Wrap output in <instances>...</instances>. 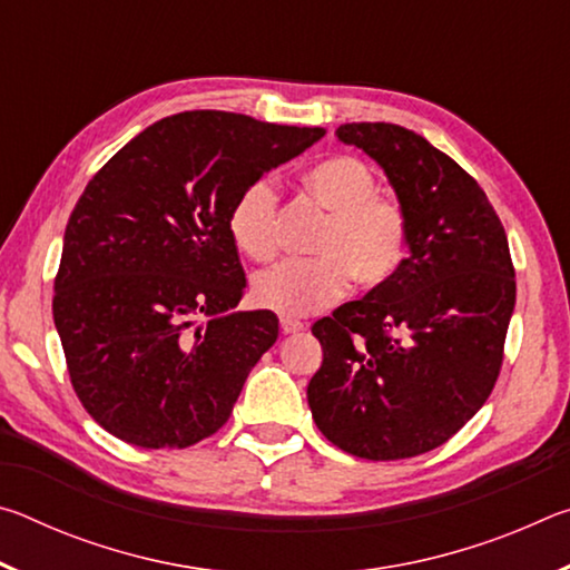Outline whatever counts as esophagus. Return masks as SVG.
<instances>
[{
    "instance_id": "1",
    "label": "esophagus",
    "mask_w": 570,
    "mask_h": 570,
    "mask_svg": "<svg viewBox=\"0 0 570 570\" xmlns=\"http://www.w3.org/2000/svg\"><path fill=\"white\" fill-rule=\"evenodd\" d=\"M304 330V324L298 322V320H294V316H282V332L284 334H296V332H302Z\"/></svg>"
}]
</instances>
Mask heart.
<instances>
[{
    "instance_id": "obj_1",
    "label": "heart",
    "mask_w": 570,
    "mask_h": 570,
    "mask_svg": "<svg viewBox=\"0 0 570 570\" xmlns=\"http://www.w3.org/2000/svg\"><path fill=\"white\" fill-rule=\"evenodd\" d=\"M306 196L326 220L308 250L254 276V302L284 316H304L334 304L350 288L390 284L410 250V220L400 200L382 196L377 173L356 156H332L302 178ZM278 196L272 180L258 178L238 193L228 210V234L250 262H272L278 250Z\"/></svg>"
}]
</instances>
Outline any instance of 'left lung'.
I'll return each mask as SVG.
<instances>
[{"label": "left lung", "mask_w": 570, "mask_h": 570, "mask_svg": "<svg viewBox=\"0 0 570 570\" xmlns=\"http://www.w3.org/2000/svg\"><path fill=\"white\" fill-rule=\"evenodd\" d=\"M336 138L387 173L410 256L390 284L312 326L324 362L308 407L350 455L414 458L455 435L495 387L515 308L508 236L478 180L422 135L346 122Z\"/></svg>", "instance_id": "obj_1"}]
</instances>
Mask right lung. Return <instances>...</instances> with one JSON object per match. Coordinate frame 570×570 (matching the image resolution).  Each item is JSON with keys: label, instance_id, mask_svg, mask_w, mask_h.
<instances>
[{"label": "right lung", "instance_id": "add662e5", "mask_svg": "<svg viewBox=\"0 0 570 570\" xmlns=\"http://www.w3.org/2000/svg\"><path fill=\"white\" fill-rule=\"evenodd\" d=\"M324 132L190 110L95 173L67 220L52 314L75 394L110 435L188 448L228 422L278 336L274 312H236L246 276L228 210Z\"/></svg>", "mask_w": 570, "mask_h": 570}]
</instances>
